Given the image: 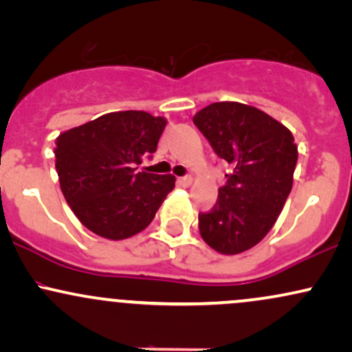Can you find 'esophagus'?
I'll return each mask as SVG.
<instances>
[{"instance_id": "obj_1", "label": "esophagus", "mask_w": 352, "mask_h": 352, "mask_svg": "<svg viewBox=\"0 0 352 352\" xmlns=\"http://www.w3.org/2000/svg\"><path fill=\"white\" fill-rule=\"evenodd\" d=\"M192 182H193V179L190 175L180 177V179H179V184L184 185V187H190V185H192Z\"/></svg>"}]
</instances>
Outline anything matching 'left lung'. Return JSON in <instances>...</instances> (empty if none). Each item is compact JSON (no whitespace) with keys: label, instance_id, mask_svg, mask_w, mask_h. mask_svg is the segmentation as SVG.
<instances>
[{"label":"left lung","instance_id":"8db88e82","mask_svg":"<svg viewBox=\"0 0 352 352\" xmlns=\"http://www.w3.org/2000/svg\"><path fill=\"white\" fill-rule=\"evenodd\" d=\"M220 159L233 165L213 208L199 215L210 248L238 254L266 236L293 187L298 147L288 127L241 102H213L193 116Z\"/></svg>","mask_w":352,"mask_h":352}]
</instances>
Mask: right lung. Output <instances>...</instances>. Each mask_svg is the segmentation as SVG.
<instances>
[{
	"instance_id": "add662e5",
	"label": "right lung",
	"mask_w": 352,
	"mask_h": 352,
	"mask_svg": "<svg viewBox=\"0 0 352 352\" xmlns=\"http://www.w3.org/2000/svg\"><path fill=\"white\" fill-rule=\"evenodd\" d=\"M165 125V117L144 111L109 112L56 139L63 195L92 233L125 240L151 225L175 177L137 172V165L157 151Z\"/></svg>"
}]
</instances>
